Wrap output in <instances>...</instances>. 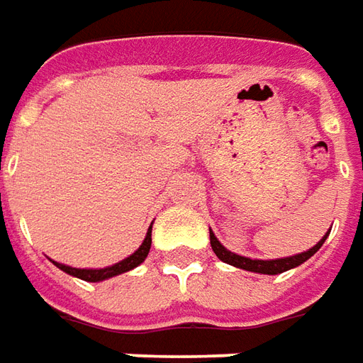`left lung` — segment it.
<instances>
[{"instance_id":"8db88e82","label":"left lung","mask_w":363,"mask_h":363,"mask_svg":"<svg viewBox=\"0 0 363 363\" xmlns=\"http://www.w3.org/2000/svg\"><path fill=\"white\" fill-rule=\"evenodd\" d=\"M328 234L316 244V246H312L310 250L294 254V256H288V258H276V260H252V258H246V256H238V254L230 252V250H226L223 244L218 242V238L214 236L213 230H211V246H213L214 254H216L223 262H226V264L236 266V268H242V270H248V272L274 276V274H282V272L290 270V268H296V266L304 264L308 258H312V256L322 248V244L326 242Z\"/></svg>"}]
</instances>
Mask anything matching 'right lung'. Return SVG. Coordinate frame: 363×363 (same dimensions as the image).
Masks as SVG:
<instances>
[{"instance_id": "obj_1", "label": "right lung", "mask_w": 363, "mask_h": 363, "mask_svg": "<svg viewBox=\"0 0 363 363\" xmlns=\"http://www.w3.org/2000/svg\"><path fill=\"white\" fill-rule=\"evenodd\" d=\"M150 230H152V226H149V230H147V236H145L143 244H140L135 252L130 254L129 258L121 260L117 264L107 266V268H99V270H95V268H71V266L59 264V262H53V264L57 266V268H61L63 272L75 276V278H81V280H85V282H101V280H107V278L119 276L123 274V272H129L133 268H137L140 262H145V258H147V254H149L150 250Z\"/></svg>"}]
</instances>
